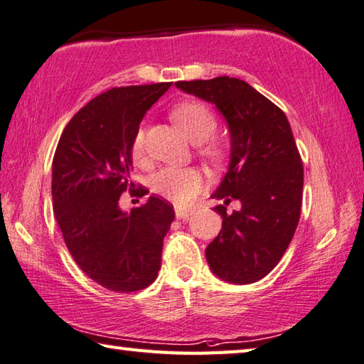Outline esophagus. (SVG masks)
<instances>
[{"mask_svg": "<svg viewBox=\"0 0 364 364\" xmlns=\"http://www.w3.org/2000/svg\"><path fill=\"white\" fill-rule=\"evenodd\" d=\"M192 214H193V209L176 206V218L177 219H188Z\"/></svg>", "mask_w": 364, "mask_h": 364, "instance_id": "esophagus-1", "label": "esophagus"}]
</instances>
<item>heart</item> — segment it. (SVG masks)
Here are the masks:
<instances>
[{
	"label": "heart",
	"instance_id": "b5f03b06",
	"mask_svg": "<svg viewBox=\"0 0 364 364\" xmlns=\"http://www.w3.org/2000/svg\"><path fill=\"white\" fill-rule=\"evenodd\" d=\"M178 129L183 132L192 144H201V153L211 161H219L222 158V146L209 140L215 132L218 119L211 108L200 102H183L177 105L171 113ZM131 155L136 163H140L145 156V137L144 129L136 132L131 146ZM205 186V177L196 168H164L156 172L151 178V190L163 198L174 201L177 205H187L193 201Z\"/></svg>",
	"mask_w": 364,
	"mask_h": 364
}]
</instances>
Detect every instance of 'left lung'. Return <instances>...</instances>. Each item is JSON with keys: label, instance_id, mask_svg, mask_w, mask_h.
Here are the masks:
<instances>
[{"label": "left lung", "instance_id": "8db88e82", "mask_svg": "<svg viewBox=\"0 0 364 364\" xmlns=\"http://www.w3.org/2000/svg\"><path fill=\"white\" fill-rule=\"evenodd\" d=\"M176 87L215 105L230 134V163L213 198L240 201L222 218V230L206 247L215 277L250 284L275 269L301 218L304 168L286 114L246 81L230 76L178 81Z\"/></svg>", "mask_w": 364, "mask_h": 364}]
</instances>
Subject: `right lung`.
Masks as SVG:
<instances>
[{
  "mask_svg": "<svg viewBox=\"0 0 364 364\" xmlns=\"http://www.w3.org/2000/svg\"><path fill=\"white\" fill-rule=\"evenodd\" d=\"M171 82L113 87L70 119L53 161L54 215L70 254L95 283L117 292L150 286L161 267L174 208L156 196L123 211L131 146L146 110Z\"/></svg>",
  "mask_w": 364,
  "mask_h": 364,
  "instance_id": "1",
  "label": "right lung"
}]
</instances>
